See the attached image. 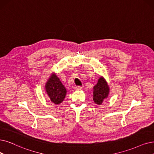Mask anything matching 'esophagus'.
<instances>
[{"mask_svg":"<svg viewBox=\"0 0 154 154\" xmlns=\"http://www.w3.org/2000/svg\"><path fill=\"white\" fill-rule=\"evenodd\" d=\"M82 89V87H80V86H77V87H75V90H80Z\"/></svg>","mask_w":154,"mask_h":154,"instance_id":"1","label":"esophagus"}]
</instances>
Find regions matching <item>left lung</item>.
Instances as JSON below:
<instances>
[{
  "instance_id": "1",
  "label": "left lung",
  "mask_w": 154,
  "mask_h": 154,
  "mask_svg": "<svg viewBox=\"0 0 154 154\" xmlns=\"http://www.w3.org/2000/svg\"><path fill=\"white\" fill-rule=\"evenodd\" d=\"M109 85L102 76L98 79L97 83L94 87V102L98 105H101L103 101L108 97L109 94Z\"/></svg>"
}]
</instances>
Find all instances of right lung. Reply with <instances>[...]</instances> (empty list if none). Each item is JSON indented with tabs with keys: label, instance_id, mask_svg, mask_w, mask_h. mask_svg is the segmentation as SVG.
<instances>
[{
	"label": "right lung",
	"instance_id": "right-lung-1",
	"mask_svg": "<svg viewBox=\"0 0 154 154\" xmlns=\"http://www.w3.org/2000/svg\"><path fill=\"white\" fill-rule=\"evenodd\" d=\"M45 88L52 102L58 105L64 100L67 93L66 89L54 72L48 79Z\"/></svg>",
	"mask_w": 154,
	"mask_h": 154
}]
</instances>
